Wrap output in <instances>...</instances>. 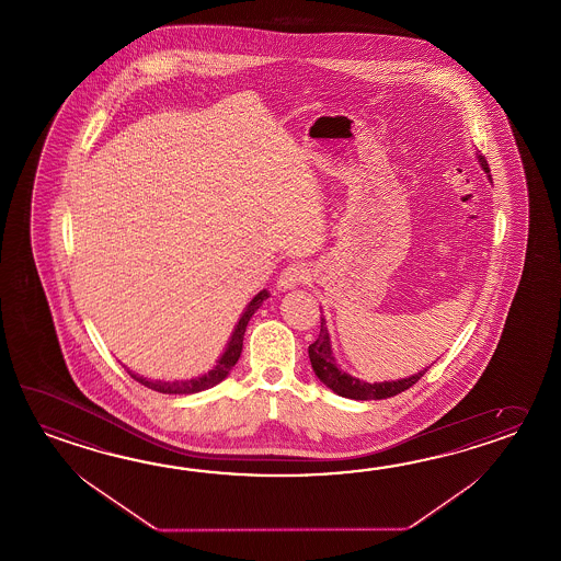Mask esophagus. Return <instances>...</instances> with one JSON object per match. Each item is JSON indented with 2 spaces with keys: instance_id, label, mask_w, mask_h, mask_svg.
<instances>
[{
  "instance_id": "obj_1",
  "label": "esophagus",
  "mask_w": 561,
  "mask_h": 561,
  "mask_svg": "<svg viewBox=\"0 0 561 561\" xmlns=\"http://www.w3.org/2000/svg\"><path fill=\"white\" fill-rule=\"evenodd\" d=\"M309 277H311V274H309L306 263H289L286 270L277 277V287L279 289H294V287L308 284Z\"/></svg>"
}]
</instances>
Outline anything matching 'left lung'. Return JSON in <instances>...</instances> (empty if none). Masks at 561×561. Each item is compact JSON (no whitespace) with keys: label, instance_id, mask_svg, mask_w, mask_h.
Here are the masks:
<instances>
[{"label":"left lung","instance_id":"1","mask_svg":"<svg viewBox=\"0 0 561 561\" xmlns=\"http://www.w3.org/2000/svg\"><path fill=\"white\" fill-rule=\"evenodd\" d=\"M481 168L490 173V165L488 160L480 156ZM492 180V175H490ZM309 362L316 371V376L328 386V388L335 391L342 398H350V400H386V398H393L401 391L412 388L413 383H417L423 378V374L427 369H423L420 374H415L412 378L398 379V381H381V383H366L359 379L347 376L342 371L335 359H333L332 347H330V335H328V328L325 321L321 318V330L318 340L311 343L308 347Z\"/></svg>","mask_w":561,"mask_h":561}]
</instances>
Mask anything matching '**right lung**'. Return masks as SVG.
Masks as SVG:
<instances>
[{
    "label": "right lung",
    "instance_id": "add662e5",
    "mask_svg": "<svg viewBox=\"0 0 561 561\" xmlns=\"http://www.w3.org/2000/svg\"><path fill=\"white\" fill-rule=\"evenodd\" d=\"M265 298H270V294L263 289V291H260V294L250 301V306L241 313L240 321H238V325H236V330H233V335H231L228 347H226V354L219 357L218 366L214 367L211 371H207L206 376L187 379V381H172V383H170V381H151V379L139 378L136 374H131L129 369H127V374L136 379V381H139L141 386L156 389V391H161V393H195V391H202V389L214 388L221 379L228 378L231 367L238 364L241 347H243V333H245V328H248V321H250L253 313L260 309Z\"/></svg>",
    "mask_w": 561,
    "mask_h": 561
}]
</instances>
